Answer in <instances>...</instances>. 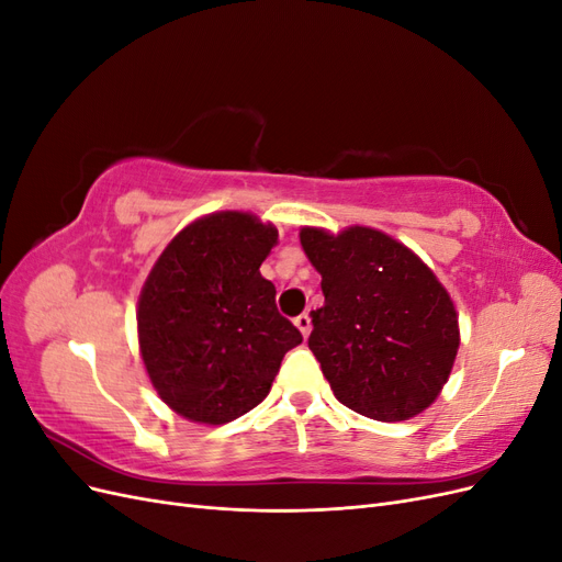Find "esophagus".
Returning a JSON list of instances; mask_svg holds the SVG:
<instances>
[{
	"label": "esophagus",
	"mask_w": 562,
	"mask_h": 562,
	"mask_svg": "<svg viewBox=\"0 0 562 562\" xmlns=\"http://www.w3.org/2000/svg\"><path fill=\"white\" fill-rule=\"evenodd\" d=\"M295 326H297V330L302 333V337H307V335L312 333V318H310V314H300V316L295 318Z\"/></svg>",
	"instance_id": "34e87169"
}]
</instances>
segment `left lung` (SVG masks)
<instances>
[{
    "label": "left lung",
    "mask_w": 562,
    "mask_h": 562,
    "mask_svg": "<svg viewBox=\"0 0 562 562\" xmlns=\"http://www.w3.org/2000/svg\"><path fill=\"white\" fill-rule=\"evenodd\" d=\"M300 244L326 297L310 349L335 398L380 422L427 411L459 349L454 304L434 271L372 227H302Z\"/></svg>",
    "instance_id": "8db88e82"
}]
</instances>
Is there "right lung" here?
<instances>
[{
    "label": "right lung",
    "instance_id": "right-lung-1",
    "mask_svg": "<svg viewBox=\"0 0 562 562\" xmlns=\"http://www.w3.org/2000/svg\"><path fill=\"white\" fill-rule=\"evenodd\" d=\"M279 232L241 211L187 225L151 267L138 342L161 401L199 424H227L262 403L300 330L277 310L260 265Z\"/></svg>",
    "mask_w": 562,
    "mask_h": 562
}]
</instances>
